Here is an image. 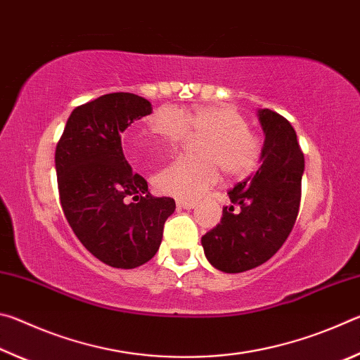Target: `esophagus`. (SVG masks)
<instances>
[{
	"label": "esophagus",
	"mask_w": 360,
	"mask_h": 360,
	"mask_svg": "<svg viewBox=\"0 0 360 360\" xmlns=\"http://www.w3.org/2000/svg\"><path fill=\"white\" fill-rule=\"evenodd\" d=\"M176 205H178V208H182V210H192V208H195V202H188V200H178V202H176Z\"/></svg>",
	"instance_id": "34e87169"
}]
</instances>
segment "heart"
Returning a JSON list of instances; mask_svg holds the SVG:
<instances>
[{
    "label": "heart",
    "mask_w": 360,
    "mask_h": 360,
    "mask_svg": "<svg viewBox=\"0 0 360 360\" xmlns=\"http://www.w3.org/2000/svg\"><path fill=\"white\" fill-rule=\"evenodd\" d=\"M193 135L200 155H181L160 169L154 178L158 192L179 200H193L216 184L221 169L229 178L251 174L262 158L260 138L249 130V122L230 105H202L187 111L162 106L149 119V135L133 133L131 149L138 155L149 152V138L169 148H178Z\"/></svg>",
    "instance_id": "1"
}]
</instances>
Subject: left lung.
Masks as SVG:
<instances>
[{
  "label": "left lung",
  "mask_w": 360,
  "mask_h": 360,
  "mask_svg": "<svg viewBox=\"0 0 360 360\" xmlns=\"http://www.w3.org/2000/svg\"><path fill=\"white\" fill-rule=\"evenodd\" d=\"M262 167L227 192L221 224L202 236L206 259L225 273L265 264L288 240L298 216L304 157L290 122L260 109Z\"/></svg>",
  "instance_id": "1"
}]
</instances>
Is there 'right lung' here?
Listing matches in <instances>:
<instances>
[{
  "mask_svg": "<svg viewBox=\"0 0 360 360\" xmlns=\"http://www.w3.org/2000/svg\"><path fill=\"white\" fill-rule=\"evenodd\" d=\"M150 112L143 96L103 95L71 112L57 143L66 221L90 254L114 268H136L154 257L176 210L173 198L149 193L148 181L131 172L122 150V133Z\"/></svg>",
  "mask_w": 360,
  "mask_h": 360,
  "instance_id": "right-lung-1",
  "label": "right lung"
}]
</instances>
